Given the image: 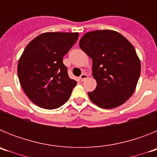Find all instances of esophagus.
<instances>
[{"label":"esophagus","mask_w":157,"mask_h":157,"mask_svg":"<svg viewBox=\"0 0 157 157\" xmlns=\"http://www.w3.org/2000/svg\"><path fill=\"white\" fill-rule=\"evenodd\" d=\"M88 78V75H87L86 73H83V74L81 75V76H80V78H81L82 81H84V80H86Z\"/></svg>","instance_id":"34e87169"}]
</instances>
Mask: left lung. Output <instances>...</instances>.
<instances>
[{
    "label": "left lung",
    "mask_w": 157,
    "mask_h": 157,
    "mask_svg": "<svg viewBox=\"0 0 157 157\" xmlns=\"http://www.w3.org/2000/svg\"><path fill=\"white\" fill-rule=\"evenodd\" d=\"M79 46L93 60L97 87L88 95L93 103L110 109L125 103L134 94L141 73V63L134 46L118 32H88Z\"/></svg>",
    "instance_id": "obj_1"
}]
</instances>
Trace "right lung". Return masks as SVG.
<instances>
[{
  "instance_id": "obj_1",
  "label": "right lung",
  "mask_w": 157,
  "mask_h": 157,
  "mask_svg": "<svg viewBox=\"0 0 157 157\" xmlns=\"http://www.w3.org/2000/svg\"><path fill=\"white\" fill-rule=\"evenodd\" d=\"M78 38V33H43L29 43L18 63L19 82L37 106L55 109L70 98L77 82L70 78L63 57Z\"/></svg>"
}]
</instances>
